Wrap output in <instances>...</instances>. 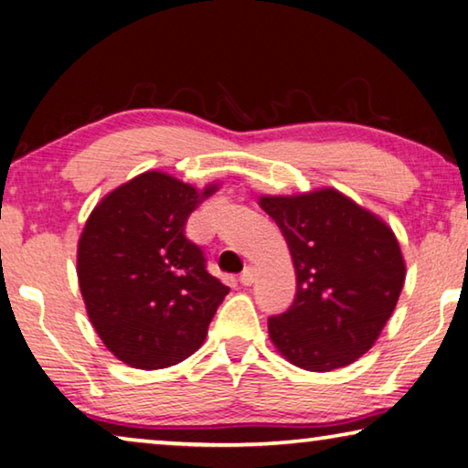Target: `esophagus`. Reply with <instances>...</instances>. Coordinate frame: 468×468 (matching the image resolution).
Wrapping results in <instances>:
<instances>
[{
    "label": "esophagus",
    "mask_w": 468,
    "mask_h": 468,
    "mask_svg": "<svg viewBox=\"0 0 468 468\" xmlns=\"http://www.w3.org/2000/svg\"><path fill=\"white\" fill-rule=\"evenodd\" d=\"M253 281H256V271H253V268H245L239 276V282L243 287H250V284H253Z\"/></svg>",
    "instance_id": "esophagus-1"
}]
</instances>
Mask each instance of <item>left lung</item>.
<instances>
[{
	"label": "left lung",
	"mask_w": 468,
	"mask_h": 468,
	"mask_svg": "<svg viewBox=\"0 0 468 468\" xmlns=\"http://www.w3.org/2000/svg\"><path fill=\"white\" fill-rule=\"evenodd\" d=\"M258 202L281 227L297 274L292 305L268 318L272 345L307 371L351 366L376 345L405 287L394 231L335 187Z\"/></svg>",
	"instance_id": "8db88e82"
}]
</instances>
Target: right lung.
I'll use <instances>...</instances> for the list:
<instances>
[{
	"label": "right lung",
	"instance_id": "right-lung-1",
	"mask_svg": "<svg viewBox=\"0 0 468 468\" xmlns=\"http://www.w3.org/2000/svg\"><path fill=\"white\" fill-rule=\"evenodd\" d=\"M218 187L144 171L102 196L86 218L78 284L92 328L125 366H177L208 335L229 287L206 271L186 223Z\"/></svg>",
	"mask_w": 468,
	"mask_h": 468
}]
</instances>
